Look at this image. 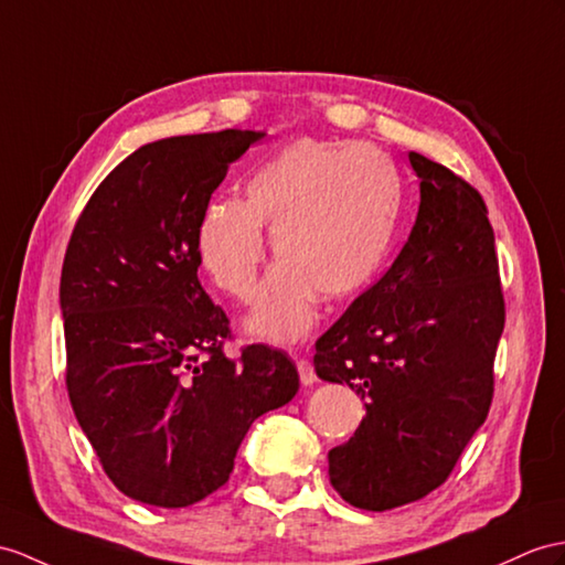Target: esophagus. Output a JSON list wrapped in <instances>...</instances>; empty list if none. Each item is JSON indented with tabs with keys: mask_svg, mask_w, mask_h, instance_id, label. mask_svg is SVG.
Returning a JSON list of instances; mask_svg holds the SVG:
<instances>
[{
	"mask_svg": "<svg viewBox=\"0 0 565 565\" xmlns=\"http://www.w3.org/2000/svg\"><path fill=\"white\" fill-rule=\"evenodd\" d=\"M297 369H299V379H301V383H305V386H311V383H316V371H313V364L309 362V356H299Z\"/></svg>",
	"mask_w": 565,
	"mask_h": 565,
	"instance_id": "esophagus-1",
	"label": "esophagus"
}]
</instances>
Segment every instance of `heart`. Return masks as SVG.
Segmentation results:
<instances>
[{"instance_id": "b5f03b06", "label": "heart", "mask_w": 565, "mask_h": 565, "mask_svg": "<svg viewBox=\"0 0 565 565\" xmlns=\"http://www.w3.org/2000/svg\"><path fill=\"white\" fill-rule=\"evenodd\" d=\"M395 164L369 143L295 139L246 179V201L215 196L196 225V254L220 290L252 301L268 244L285 260L270 273L252 330L297 340L319 319V301L348 297L374 278L401 215Z\"/></svg>"}]
</instances>
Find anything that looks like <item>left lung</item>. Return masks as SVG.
<instances>
[{
    "mask_svg": "<svg viewBox=\"0 0 565 565\" xmlns=\"http://www.w3.org/2000/svg\"><path fill=\"white\" fill-rule=\"evenodd\" d=\"M419 211L391 268L316 340L323 381L348 383L366 417L328 452L330 484L362 511L424 499L484 424L505 323L487 203L462 177L409 153Z\"/></svg>",
    "mask_w": 565,
    "mask_h": 565,
    "instance_id": "8db88e82",
    "label": "left lung"
}]
</instances>
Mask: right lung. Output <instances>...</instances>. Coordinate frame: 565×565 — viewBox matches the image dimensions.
I'll return each mask as SVG.
<instances>
[{
    "instance_id": "obj_1",
    "label": "right lung",
    "mask_w": 565,
    "mask_h": 565,
    "mask_svg": "<svg viewBox=\"0 0 565 565\" xmlns=\"http://www.w3.org/2000/svg\"><path fill=\"white\" fill-rule=\"evenodd\" d=\"M258 131L141 146L109 172L68 239L60 299L66 391L113 484L184 508L227 484L256 417L290 403L287 352L244 345L199 280L196 225Z\"/></svg>"
}]
</instances>
